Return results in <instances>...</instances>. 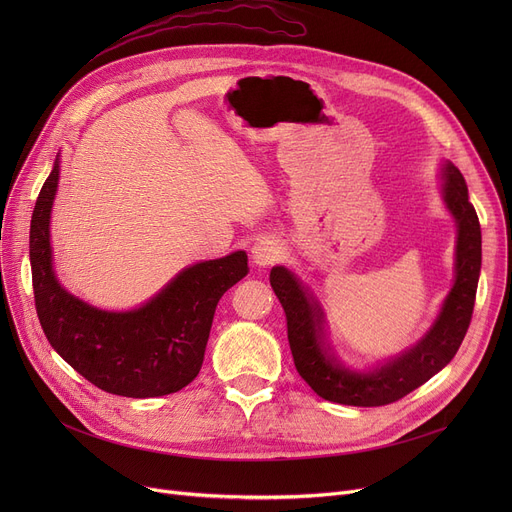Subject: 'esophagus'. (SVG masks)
<instances>
[{
    "label": "esophagus",
    "instance_id": "obj_1",
    "mask_svg": "<svg viewBox=\"0 0 512 512\" xmlns=\"http://www.w3.org/2000/svg\"><path fill=\"white\" fill-rule=\"evenodd\" d=\"M280 257H282V247L274 238H267V236L257 238V242L251 247V259L259 267L272 265V263L280 261Z\"/></svg>",
    "mask_w": 512,
    "mask_h": 512
}]
</instances>
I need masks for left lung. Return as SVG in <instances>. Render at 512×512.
I'll return each mask as SVG.
<instances>
[{
    "mask_svg": "<svg viewBox=\"0 0 512 512\" xmlns=\"http://www.w3.org/2000/svg\"><path fill=\"white\" fill-rule=\"evenodd\" d=\"M440 195L456 224L454 284L436 321L407 351L371 367H353L332 355L324 340V311L288 267L276 265L270 284L286 313L288 342L301 378L330 402L348 407H382L407 396L442 371L469 330L481 270V228L469 203L467 182L452 161L440 172Z\"/></svg>",
    "mask_w": 512,
    "mask_h": 512,
    "instance_id": "left-lung-1",
    "label": "left lung"
}]
</instances>
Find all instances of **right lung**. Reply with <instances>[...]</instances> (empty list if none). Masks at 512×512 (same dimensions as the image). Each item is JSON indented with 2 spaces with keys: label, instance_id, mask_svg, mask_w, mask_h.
Returning a JSON list of instances; mask_svg holds the SVG:
<instances>
[{
  "label": "right lung",
  "instance_id": "1",
  "mask_svg": "<svg viewBox=\"0 0 512 512\" xmlns=\"http://www.w3.org/2000/svg\"><path fill=\"white\" fill-rule=\"evenodd\" d=\"M58 182L60 155L37 197L29 238L35 307L53 351L110 394L153 398L182 390L203 365L222 294L249 274L247 253L184 267L137 309L93 307L70 294L53 270L49 222Z\"/></svg>",
  "mask_w": 512,
  "mask_h": 512
}]
</instances>
